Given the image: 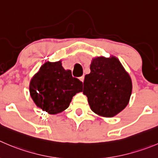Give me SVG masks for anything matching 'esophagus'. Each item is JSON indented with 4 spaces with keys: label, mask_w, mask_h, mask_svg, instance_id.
Listing matches in <instances>:
<instances>
[{
    "label": "esophagus",
    "mask_w": 158,
    "mask_h": 158,
    "mask_svg": "<svg viewBox=\"0 0 158 158\" xmlns=\"http://www.w3.org/2000/svg\"><path fill=\"white\" fill-rule=\"evenodd\" d=\"M79 80H80L82 82H84V76H81V77L79 78Z\"/></svg>",
    "instance_id": "34e87169"
}]
</instances>
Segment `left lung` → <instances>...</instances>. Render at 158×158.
Instances as JSON below:
<instances>
[{"label":"left lung","mask_w":158,"mask_h":158,"mask_svg":"<svg viewBox=\"0 0 158 158\" xmlns=\"http://www.w3.org/2000/svg\"><path fill=\"white\" fill-rule=\"evenodd\" d=\"M89 74L84 79L83 94L92 111L103 117H113L129 103L132 81L119 59L111 56L93 58Z\"/></svg>","instance_id":"8db88e82"}]
</instances>
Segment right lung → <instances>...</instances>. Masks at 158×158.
Here are the masks:
<instances>
[{
	"label": "right lung",
	"instance_id": "obj_1",
	"mask_svg": "<svg viewBox=\"0 0 158 158\" xmlns=\"http://www.w3.org/2000/svg\"><path fill=\"white\" fill-rule=\"evenodd\" d=\"M82 82L65 70L62 61L46 62L32 77L29 91L35 105L49 114L66 110L73 96L82 91Z\"/></svg>",
	"mask_w": 158,
	"mask_h": 158
}]
</instances>
